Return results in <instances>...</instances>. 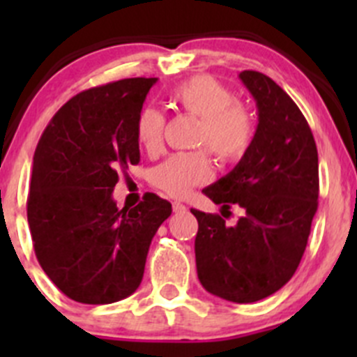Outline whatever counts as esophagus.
I'll list each match as a JSON object with an SVG mask.
<instances>
[{"instance_id":"obj_1","label":"esophagus","mask_w":357,"mask_h":357,"mask_svg":"<svg viewBox=\"0 0 357 357\" xmlns=\"http://www.w3.org/2000/svg\"><path fill=\"white\" fill-rule=\"evenodd\" d=\"M185 208V204H181V202H172V211L174 212H183Z\"/></svg>"}]
</instances>
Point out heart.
<instances>
[{
    "mask_svg": "<svg viewBox=\"0 0 357 357\" xmlns=\"http://www.w3.org/2000/svg\"><path fill=\"white\" fill-rule=\"evenodd\" d=\"M169 100L179 112L200 119L195 145L207 146L225 164L238 162L250 150L255 138V117L238 96L212 75H195L174 86ZM165 115L145 107L136 119V139L150 155L164 145ZM212 178L207 150L174 153L150 171V183L169 197H185L193 186Z\"/></svg>",
    "mask_w": 357,
    "mask_h": 357,
    "instance_id": "obj_1",
    "label": "heart"
}]
</instances>
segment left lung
<instances>
[{
  "label": "left lung",
  "mask_w": 357,
  "mask_h": 357,
  "mask_svg": "<svg viewBox=\"0 0 357 357\" xmlns=\"http://www.w3.org/2000/svg\"><path fill=\"white\" fill-rule=\"evenodd\" d=\"M254 96L259 124L250 150L229 174L204 190L228 212L243 208L235 226L192 208L199 221L197 273L204 289L248 304L278 291L297 271L318 211V149L294 100L257 70L240 72Z\"/></svg>",
  "instance_id": "obj_1"
}]
</instances>
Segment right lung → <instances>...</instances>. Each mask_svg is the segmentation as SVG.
<instances>
[{
    "label": "right lung",
    "mask_w": 357,
    "mask_h": 357,
    "mask_svg": "<svg viewBox=\"0 0 357 357\" xmlns=\"http://www.w3.org/2000/svg\"><path fill=\"white\" fill-rule=\"evenodd\" d=\"M157 77H132L72 96L39 138L27 221L43 271L68 298L112 304L139 287L146 254L172 207L145 193L112 199L119 172L139 162L136 119Z\"/></svg>",
    "instance_id": "obj_1"
}]
</instances>
